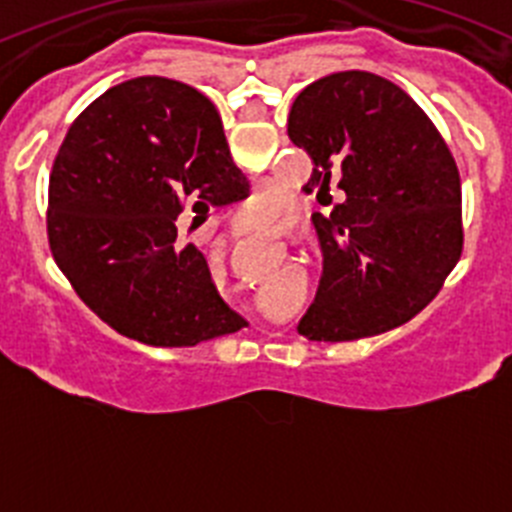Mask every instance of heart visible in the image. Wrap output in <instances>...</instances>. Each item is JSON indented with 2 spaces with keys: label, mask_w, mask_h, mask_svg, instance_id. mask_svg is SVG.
Listing matches in <instances>:
<instances>
[{
  "label": "heart",
  "mask_w": 512,
  "mask_h": 512,
  "mask_svg": "<svg viewBox=\"0 0 512 512\" xmlns=\"http://www.w3.org/2000/svg\"><path fill=\"white\" fill-rule=\"evenodd\" d=\"M251 207H253V220H256V223H279V220L287 215V205H284L282 200H277V197H271V192L253 197Z\"/></svg>",
  "instance_id": "b5f03b06"
}]
</instances>
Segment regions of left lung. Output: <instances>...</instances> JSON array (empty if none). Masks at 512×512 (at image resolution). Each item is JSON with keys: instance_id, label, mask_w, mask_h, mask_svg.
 <instances>
[{"instance_id": "obj_1", "label": "left lung", "mask_w": 512, "mask_h": 512, "mask_svg": "<svg viewBox=\"0 0 512 512\" xmlns=\"http://www.w3.org/2000/svg\"><path fill=\"white\" fill-rule=\"evenodd\" d=\"M289 140L312 158L307 194L341 189L312 215L323 277L300 330L356 341L418 315L461 256V179L446 140L410 94L369 71H338L302 89Z\"/></svg>"}]
</instances>
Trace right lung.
<instances>
[{
	"mask_svg": "<svg viewBox=\"0 0 512 512\" xmlns=\"http://www.w3.org/2000/svg\"><path fill=\"white\" fill-rule=\"evenodd\" d=\"M215 104L182 81L138 76L81 112L58 148L48 243L81 302L148 346H197L246 320L217 295L194 243L179 241L184 202L246 200Z\"/></svg>",
	"mask_w": 512,
	"mask_h": 512,
	"instance_id": "obj_1",
	"label": "right lung"
}]
</instances>
